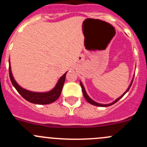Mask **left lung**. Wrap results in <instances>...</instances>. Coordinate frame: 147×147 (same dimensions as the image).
<instances>
[{
	"label": "left lung",
	"mask_w": 147,
	"mask_h": 147,
	"mask_svg": "<svg viewBox=\"0 0 147 147\" xmlns=\"http://www.w3.org/2000/svg\"><path fill=\"white\" fill-rule=\"evenodd\" d=\"M132 82H133V80L131 81V84H130V85L129 86V87H128V89H127V91L125 92L124 93V94H122V95L121 96V97H119V98H117V99L116 100H115V102H112V103H110V104H108V105H102V104H100V103H97V102H94V101H93L92 100L91 98H90V97H89L88 95H87V92H86V91H85V90H84V86H83V84H82V82H80V86H81V87H82V93H83V95H84V98H85V100H87V102H89V103H90L91 104V105H95V106H98V107H108V106H111V105H114V104L115 103H116L117 102V101H119V100H120V99L121 98V97H123V96L124 95V94H126V93L127 92L129 91V88H130V87H131V84H132Z\"/></svg>",
	"instance_id": "obj_1"
}]
</instances>
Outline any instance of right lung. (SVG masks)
I'll list each match as a JSON object with an SVG mask.
<instances>
[{
    "label": "right lung",
    "instance_id": "right-lung-1",
    "mask_svg": "<svg viewBox=\"0 0 147 147\" xmlns=\"http://www.w3.org/2000/svg\"><path fill=\"white\" fill-rule=\"evenodd\" d=\"M65 72L64 75L59 79L58 82L55 87L50 90V92H34L28 91L27 90L22 88L20 85L18 84L16 80L13 78V75L11 72V68L9 64V76L12 84L14 86L19 94L27 101L33 104H38V105H47V104L53 103V102L56 101L60 97L61 94L62 90H63V85H64L65 76H66Z\"/></svg>",
    "mask_w": 147,
    "mask_h": 147
}]
</instances>
